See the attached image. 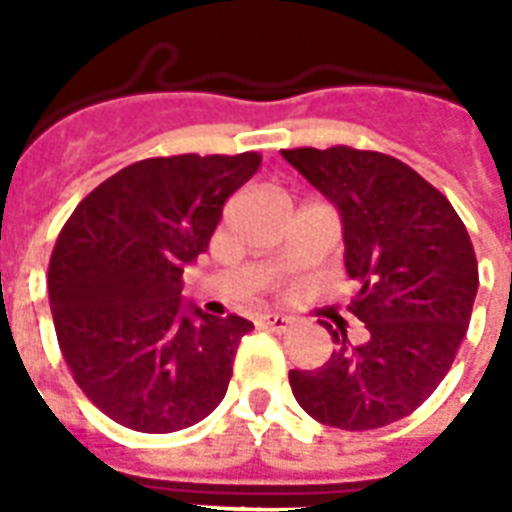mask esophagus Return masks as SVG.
<instances>
[{"label": "esophagus", "instance_id": "esophagus-1", "mask_svg": "<svg viewBox=\"0 0 512 512\" xmlns=\"http://www.w3.org/2000/svg\"><path fill=\"white\" fill-rule=\"evenodd\" d=\"M260 327L271 329V332H287L292 327V319L284 313H260Z\"/></svg>", "mask_w": 512, "mask_h": 512}]
</instances>
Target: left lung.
<instances>
[{
    "instance_id": "left-lung-1",
    "label": "left lung",
    "mask_w": 512,
    "mask_h": 512,
    "mask_svg": "<svg viewBox=\"0 0 512 512\" xmlns=\"http://www.w3.org/2000/svg\"><path fill=\"white\" fill-rule=\"evenodd\" d=\"M342 223L350 311L366 340L345 329L319 369H292L289 385L313 420L374 430L412 414L444 380L478 292L470 236L444 193L412 167L348 146L281 151Z\"/></svg>"
}]
</instances>
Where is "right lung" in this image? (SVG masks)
<instances>
[{"mask_svg":"<svg viewBox=\"0 0 512 512\" xmlns=\"http://www.w3.org/2000/svg\"><path fill=\"white\" fill-rule=\"evenodd\" d=\"M257 167V154L143 159L63 225L47 276L60 350L84 396L124 428L175 433L223 401L255 324L183 303L180 276Z\"/></svg>","mask_w":512,"mask_h":512,"instance_id":"right-lung-1","label":"right lung"}]
</instances>
